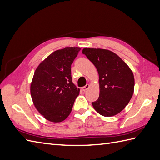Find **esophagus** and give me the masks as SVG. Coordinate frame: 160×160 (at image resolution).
Instances as JSON below:
<instances>
[{"label":"esophagus","mask_w":160,"mask_h":160,"mask_svg":"<svg viewBox=\"0 0 160 160\" xmlns=\"http://www.w3.org/2000/svg\"><path fill=\"white\" fill-rule=\"evenodd\" d=\"M88 88H89V84H87L85 85L84 87H83L82 88V91H87Z\"/></svg>","instance_id":"esophagus-1"}]
</instances>
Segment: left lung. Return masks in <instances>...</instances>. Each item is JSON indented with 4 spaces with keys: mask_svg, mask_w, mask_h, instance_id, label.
Returning <instances> with one entry per match:
<instances>
[{
    "mask_svg": "<svg viewBox=\"0 0 160 160\" xmlns=\"http://www.w3.org/2000/svg\"><path fill=\"white\" fill-rule=\"evenodd\" d=\"M82 53L93 63L99 76V98L92 102L94 109L104 117L119 113L128 104L133 93L134 77L132 70L110 50L84 48Z\"/></svg>",
    "mask_w": 160,
    "mask_h": 160,
    "instance_id": "left-lung-1",
    "label": "left lung"
}]
</instances>
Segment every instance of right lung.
I'll return each mask as SVG.
<instances>
[{"instance_id":"obj_1","label":"right lung","mask_w":160,"mask_h":160,"mask_svg":"<svg viewBox=\"0 0 160 160\" xmlns=\"http://www.w3.org/2000/svg\"><path fill=\"white\" fill-rule=\"evenodd\" d=\"M81 49L68 47L54 52L36 69L31 85L32 102L47 120L64 121L72 110L80 88L73 83L71 65Z\"/></svg>"}]
</instances>
